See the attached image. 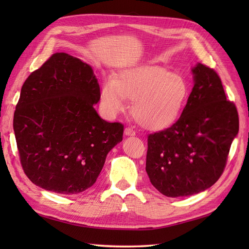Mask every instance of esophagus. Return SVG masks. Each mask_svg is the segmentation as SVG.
<instances>
[{
	"mask_svg": "<svg viewBox=\"0 0 249 249\" xmlns=\"http://www.w3.org/2000/svg\"><path fill=\"white\" fill-rule=\"evenodd\" d=\"M124 134H125L126 136H135V135H136L135 130H134L133 128H130V127H126V128L124 129Z\"/></svg>",
	"mask_w": 249,
	"mask_h": 249,
	"instance_id": "esophagus-1",
	"label": "esophagus"
}]
</instances>
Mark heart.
Here are the masks:
<instances>
[{
    "mask_svg": "<svg viewBox=\"0 0 249 249\" xmlns=\"http://www.w3.org/2000/svg\"><path fill=\"white\" fill-rule=\"evenodd\" d=\"M189 95L186 80L160 66L126 68L115 79L105 80L100 99L108 116L119 114L134 100L131 112L142 127L160 130L172 125L181 114Z\"/></svg>",
    "mask_w": 249,
    "mask_h": 249,
    "instance_id": "heart-1",
    "label": "heart"
}]
</instances>
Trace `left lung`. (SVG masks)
<instances>
[{"mask_svg": "<svg viewBox=\"0 0 249 249\" xmlns=\"http://www.w3.org/2000/svg\"><path fill=\"white\" fill-rule=\"evenodd\" d=\"M179 119L147 137L145 170L158 192L177 198L204 192L220 178L239 133V114L220 78L201 63Z\"/></svg>", "mask_w": 249, "mask_h": 249, "instance_id": "left-lung-1", "label": "left lung"}]
</instances>
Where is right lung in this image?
<instances>
[{
	"label": "right lung",
	"mask_w": 249,
	"mask_h": 249,
	"mask_svg": "<svg viewBox=\"0 0 249 249\" xmlns=\"http://www.w3.org/2000/svg\"><path fill=\"white\" fill-rule=\"evenodd\" d=\"M100 89L93 68L54 53L21 88L14 131L23 171L37 186L63 195L96 182L106 157L123 140L124 126L95 110Z\"/></svg>",
	"instance_id": "right-lung-1"
}]
</instances>
